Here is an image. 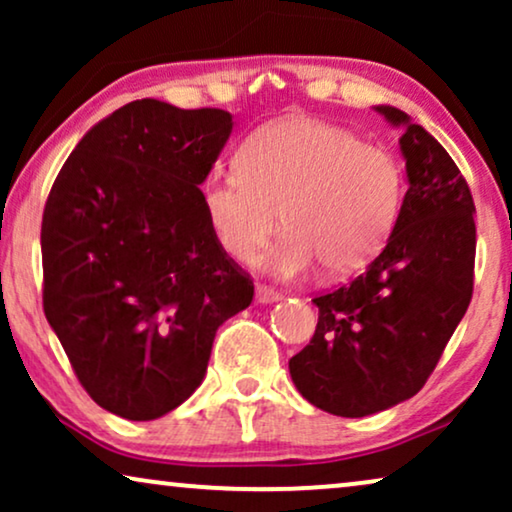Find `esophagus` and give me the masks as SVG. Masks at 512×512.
I'll list each match as a JSON object with an SVG mask.
<instances>
[{
  "mask_svg": "<svg viewBox=\"0 0 512 512\" xmlns=\"http://www.w3.org/2000/svg\"><path fill=\"white\" fill-rule=\"evenodd\" d=\"M282 298V293L277 289H272V286H265V284H258L256 286V300L258 303H275V300Z\"/></svg>",
  "mask_w": 512,
  "mask_h": 512,
  "instance_id": "1",
  "label": "esophagus"
}]
</instances>
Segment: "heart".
Masks as SVG:
<instances>
[{"instance_id":"1","label":"heart","mask_w":512,"mask_h":512,"mask_svg":"<svg viewBox=\"0 0 512 512\" xmlns=\"http://www.w3.org/2000/svg\"><path fill=\"white\" fill-rule=\"evenodd\" d=\"M405 195L403 165L384 146L314 118H289L254 132L237 153V172L214 170L200 186L216 242L240 263L265 256L279 277L314 261L331 277L352 275L389 240Z\"/></svg>"}]
</instances>
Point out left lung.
Instances as JSON below:
<instances>
[{
  "mask_svg": "<svg viewBox=\"0 0 512 512\" xmlns=\"http://www.w3.org/2000/svg\"><path fill=\"white\" fill-rule=\"evenodd\" d=\"M410 188L380 256L312 300L310 345L289 361L303 398L338 417H366L412 398L436 368L473 296V195L443 146L396 107Z\"/></svg>",
  "mask_w": 512,
  "mask_h": 512,
  "instance_id": "8db88e82",
  "label": "left lung"
}]
</instances>
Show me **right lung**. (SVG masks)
<instances>
[{"label":"right lung","mask_w":512,"mask_h":512,"mask_svg":"<svg viewBox=\"0 0 512 512\" xmlns=\"http://www.w3.org/2000/svg\"><path fill=\"white\" fill-rule=\"evenodd\" d=\"M230 130L223 109L135 100L83 135L48 193L46 319L81 387L118 417L149 422L184 403L216 328L254 298L200 198Z\"/></svg>","instance_id":"1"}]
</instances>
